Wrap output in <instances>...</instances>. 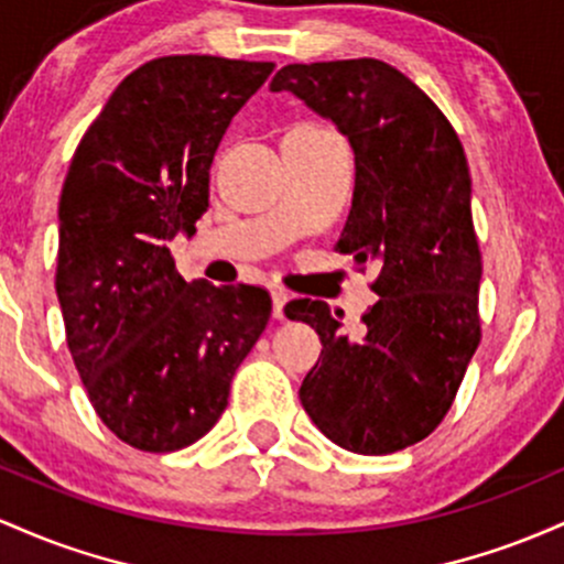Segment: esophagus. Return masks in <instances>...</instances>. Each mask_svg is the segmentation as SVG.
<instances>
[{"mask_svg": "<svg viewBox=\"0 0 564 564\" xmlns=\"http://www.w3.org/2000/svg\"><path fill=\"white\" fill-rule=\"evenodd\" d=\"M271 299H274V319H284V303L290 301V293L284 288H274Z\"/></svg>", "mask_w": 564, "mask_h": 564, "instance_id": "1", "label": "esophagus"}]
</instances>
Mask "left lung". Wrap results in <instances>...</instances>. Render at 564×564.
<instances>
[{
	"mask_svg": "<svg viewBox=\"0 0 564 564\" xmlns=\"http://www.w3.org/2000/svg\"><path fill=\"white\" fill-rule=\"evenodd\" d=\"M271 90L295 93L349 135L357 175L335 250L362 271L378 265V303L362 314L359 338L340 330L327 303L284 306L322 340L301 404L346 451H404L445 419L482 340V252L464 145L434 100L383 61L290 63Z\"/></svg>",
	"mask_w": 564,
	"mask_h": 564,
	"instance_id": "1",
	"label": "left lung"
}]
</instances>
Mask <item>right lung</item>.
Masks as SVG:
<instances>
[{
  "mask_svg": "<svg viewBox=\"0 0 564 564\" xmlns=\"http://www.w3.org/2000/svg\"><path fill=\"white\" fill-rule=\"evenodd\" d=\"M271 72L218 55L143 63L68 164L55 269L66 344L98 419L135 451L173 453L210 432L269 325L263 288L186 282L167 245L194 234L215 149Z\"/></svg>",
  "mask_w": 564,
  "mask_h": 564,
  "instance_id": "add662e5",
  "label": "right lung"
}]
</instances>
